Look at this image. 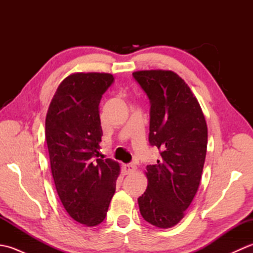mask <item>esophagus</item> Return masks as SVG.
Returning <instances> with one entry per match:
<instances>
[{
    "mask_svg": "<svg viewBox=\"0 0 253 253\" xmlns=\"http://www.w3.org/2000/svg\"><path fill=\"white\" fill-rule=\"evenodd\" d=\"M123 170H124V173H125L126 175L127 174H131V173H133V171L136 170V166L132 165V164H125V165L123 166Z\"/></svg>",
    "mask_w": 253,
    "mask_h": 253,
    "instance_id": "1",
    "label": "esophagus"
}]
</instances>
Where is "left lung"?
Segmentation results:
<instances>
[{"mask_svg":"<svg viewBox=\"0 0 253 253\" xmlns=\"http://www.w3.org/2000/svg\"><path fill=\"white\" fill-rule=\"evenodd\" d=\"M150 100L149 142L160 150L147 166L148 187L138 198L142 217L170 228L185 216L200 185L207 155L208 126L188 84L171 71L132 73Z\"/></svg>","mask_w":253,"mask_h":253,"instance_id":"obj_1","label":"left lung"}]
</instances>
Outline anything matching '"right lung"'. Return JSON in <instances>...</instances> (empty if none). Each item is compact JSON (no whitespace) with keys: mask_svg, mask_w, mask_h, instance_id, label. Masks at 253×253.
<instances>
[{"mask_svg":"<svg viewBox=\"0 0 253 253\" xmlns=\"http://www.w3.org/2000/svg\"><path fill=\"white\" fill-rule=\"evenodd\" d=\"M114 82L106 73H75L58 85L45 118V140L57 195L75 221H104L115 193L120 164L100 157L99 104Z\"/></svg>","mask_w":253,"mask_h":253,"instance_id":"right-lung-1","label":"right lung"}]
</instances>
